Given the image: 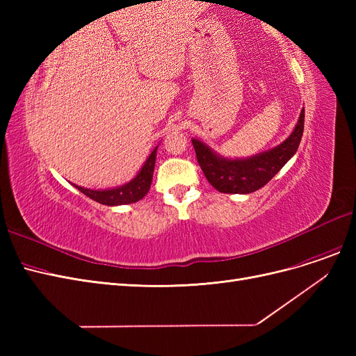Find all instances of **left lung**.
<instances>
[{
    "instance_id": "8db88e82",
    "label": "left lung",
    "mask_w": 356,
    "mask_h": 356,
    "mask_svg": "<svg viewBox=\"0 0 356 356\" xmlns=\"http://www.w3.org/2000/svg\"><path fill=\"white\" fill-rule=\"evenodd\" d=\"M303 131L305 108L300 113L293 134L282 144L252 157L225 159L196 138L191 143L203 174L213 188L230 195H248L264 187L297 153Z\"/></svg>"
}]
</instances>
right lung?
<instances>
[{"label":"right lung","instance_id":"1","mask_svg":"<svg viewBox=\"0 0 356 356\" xmlns=\"http://www.w3.org/2000/svg\"><path fill=\"white\" fill-rule=\"evenodd\" d=\"M156 153H157V147L153 149L152 154L148 156L144 166L141 168V170L138 172V175L132 181H129L124 186L108 188V190H90V188L75 186V184H72V186L75 188H79L83 195L90 197L92 200L106 204V207H117V204L135 203L138 200H141L147 195L149 190V186H152L153 172H154V165H156Z\"/></svg>","mask_w":356,"mask_h":356}]
</instances>
